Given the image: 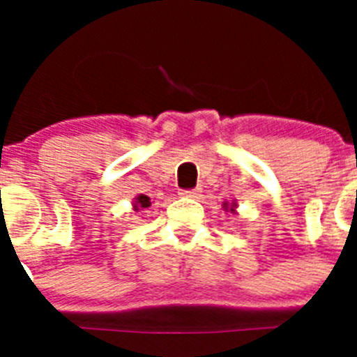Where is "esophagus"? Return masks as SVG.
<instances>
[{
  "mask_svg": "<svg viewBox=\"0 0 357 357\" xmlns=\"http://www.w3.org/2000/svg\"><path fill=\"white\" fill-rule=\"evenodd\" d=\"M202 193V189L197 188V189H188V191H181V197L184 198H198V195Z\"/></svg>",
  "mask_w": 357,
  "mask_h": 357,
  "instance_id": "1",
  "label": "esophagus"
}]
</instances>
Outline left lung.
Listing matches in <instances>:
<instances>
[{"mask_svg": "<svg viewBox=\"0 0 357 357\" xmlns=\"http://www.w3.org/2000/svg\"><path fill=\"white\" fill-rule=\"evenodd\" d=\"M222 207H223V211H225V213H232V214L238 213V202H236V200L223 202Z\"/></svg>", "mask_w": 357, "mask_h": 357, "instance_id": "obj_1", "label": "left lung"}]
</instances>
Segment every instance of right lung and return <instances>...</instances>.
Returning a JSON list of instances; mask_svg holds the SVG:
<instances>
[{
	"instance_id": "obj_1",
	"label": "right lung",
	"mask_w": 357,
	"mask_h": 357,
	"mask_svg": "<svg viewBox=\"0 0 357 357\" xmlns=\"http://www.w3.org/2000/svg\"><path fill=\"white\" fill-rule=\"evenodd\" d=\"M150 206H151V200L150 197H146V195H137V197H134V200H132V209H134L135 213L148 209Z\"/></svg>"
}]
</instances>
